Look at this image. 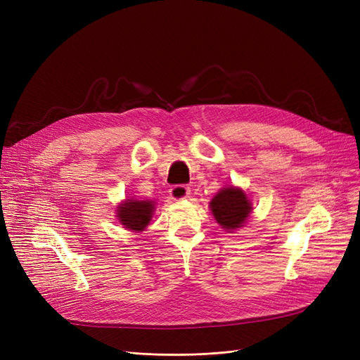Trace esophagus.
I'll use <instances>...</instances> for the list:
<instances>
[{"label":"esophagus","mask_w":360,"mask_h":360,"mask_svg":"<svg viewBox=\"0 0 360 360\" xmlns=\"http://www.w3.org/2000/svg\"><path fill=\"white\" fill-rule=\"evenodd\" d=\"M191 193V189L186 186V184H176L169 189V195L174 200H183L186 198Z\"/></svg>","instance_id":"34e87169"}]
</instances>
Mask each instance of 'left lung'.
<instances>
[{"label": "left lung", "mask_w": 360, "mask_h": 360, "mask_svg": "<svg viewBox=\"0 0 360 360\" xmlns=\"http://www.w3.org/2000/svg\"><path fill=\"white\" fill-rule=\"evenodd\" d=\"M210 209L217 224H221L222 228L236 230L248 219L250 210H252V204L249 202L243 191L225 188L212 200Z\"/></svg>", "instance_id": "obj_1"}]
</instances>
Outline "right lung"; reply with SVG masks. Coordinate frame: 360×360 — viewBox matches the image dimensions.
<instances>
[{"mask_svg":"<svg viewBox=\"0 0 360 360\" xmlns=\"http://www.w3.org/2000/svg\"><path fill=\"white\" fill-rule=\"evenodd\" d=\"M155 205L151 201H136L127 200L124 204L118 207L117 217L127 230L143 231L148 225L151 214H153Z\"/></svg>","mask_w":360,"mask_h":360,"instance_id":"right-lung-1","label":"right lung"}]
</instances>
